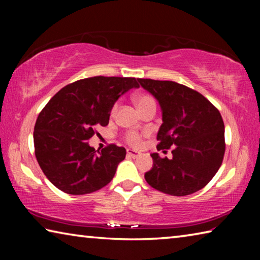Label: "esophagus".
<instances>
[{"label":"esophagus","mask_w":260,"mask_h":260,"mask_svg":"<svg viewBox=\"0 0 260 260\" xmlns=\"http://www.w3.org/2000/svg\"><path fill=\"white\" fill-rule=\"evenodd\" d=\"M127 156L131 157V158H136V157L140 156V152L135 151V150H131V149H128V150H127Z\"/></svg>","instance_id":"1"}]
</instances>
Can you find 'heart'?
<instances>
[{"label":"heart","mask_w":260,"mask_h":260,"mask_svg":"<svg viewBox=\"0 0 260 260\" xmlns=\"http://www.w3.org/2000/svg\"><path fill=\"white\" fill-rule=\"evenodd\" d=\"M134 102H135L136 107H138L139 111H140V110L146 108L147 105L151 104V103H155V101H153L151 96H149L147 94H140V95L135 96ZM116 109H117V104L112 108V114L114 113V111H116ZM125 140H126V142L129 144V146L138 147V146H140V143H141V135L139 133H136V132H128V133L125 135Z\"/></svg>","instance_id":"b5f03b06"}]
</instances>
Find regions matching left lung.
Listing matches in <instances>:
<instances>
[{
	"label": "left lung",
	"mask_w": 260,
	"mask_h": 260,
	"mask_svg": "<svg viewBox=\"0 0 260 260\" xmlns=\"http://www.w3.org/2000/svg\"><path fill=\"white\" fill-rule=\"evenodd\" d=\"M160 105L162 124L158 150L173 147V157L151 153L152 169L144 174L152 188L173 196L204 188L225 155V125L219 110L199 91L174 81L138 79Z\"/></svg>",
	"instance_id": "1"
}]
</instances>
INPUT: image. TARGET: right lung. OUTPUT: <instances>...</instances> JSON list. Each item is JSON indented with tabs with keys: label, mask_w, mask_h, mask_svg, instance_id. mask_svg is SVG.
Segmentation results:
<instances>
[{
	"label": "right lung",
	"mask_w": 260,
	"mask_h": 260,
	"mask_svg": "<svg viewBox=\"0 0 260 260\" xmlns=\"http://www.w3.org/2000/svg\"><path fill=\"white\" fill-rule=\"evenodd\" d=\"M135 78L93 77L65 86L47 103L34 126L35 157L42 172L70 195L94 192L111 181L126 149L110 144L95 151L87 141L107 126L113 104Z\"/></svg>",
	"instance_id": "1"
}]
</instances>
